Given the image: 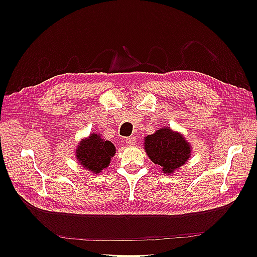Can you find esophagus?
Listing matches in <instances>:
<instances>
[{"label": "esophagus", "mask_w": 257, "mask_h": 257, "mask_svg": "<svg viewBox=\"0 0 257 257\" xmlns=\"http://www.w3.org/2000/svg\"><path fill=\"white\" fill-rule=\"evenodd\" d=\"M125 143H126V145L130 146V147L134 146V145L136 144V138H135L134 136H133V137H127V138L125 139Z\"/></svg>", "instance_id": "esophagus-1"}]
</instances>
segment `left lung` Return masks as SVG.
<instances>
[{"instance_id":"8db88e82","label":"left lung","mask_w":257,"mask_h":257,"mask_svg":"<svg viewBox=\"0 0 257 257\" xmlns=\"http://www.w3.org/2000/svg\"><path fill=\"white\" fill-rule=\"evenodd\" d=\"M145 151L162 173L172 175L189 161L192 146L183 134L170 127H161L145 137Z\"/></svg>"}]
</instances>
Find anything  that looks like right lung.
I'll use <instances>...</instances> for the list:
<instances>
[{
	"mask_svg": "<svg viewBox=\"0 0 257 257\" xmlns=\"http://www.w3.org/2000/svg\"><path fill=\"white\" fill-rule=\"evenodd\" d=\"M114 154V145L109 141H105L102 135L96 133L81 139L75 151V157L79 164L96 175L109 166Z\"/></svg>",
	"mask_w": 257,
	"mask_h": 257,
	"instance_id": "obj_1",
	"label": "right lung"
}]
</instances>
